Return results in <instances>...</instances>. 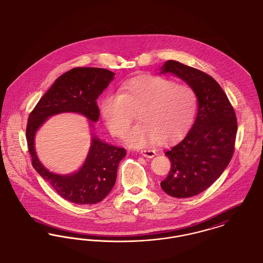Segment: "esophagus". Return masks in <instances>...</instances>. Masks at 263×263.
Instances as JSON below:
<instances>
[{
  "label": "esophagus",
  "mask_w": 263,
  "mask_h": 263,
  "mask_svg": "<svg viewBox=\"0 0 263 263\" xmlns=\"http://www.w3.org/2000/svg\"><path fill=\"white\" fill-rule=\"evenodd\" d=\"M141 154L144 156V157H147V158H153V157L156 155V152H155V150L144 149V150H141Z\"/></svg>",
  "instance_id": "esophagus-1"
}]
</instances>
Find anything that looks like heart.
I'll return each mask as SVG.
<instances>
[{
	"mask_svg": "<svg viewBox=\"0 0 263 263\" xmlns=\"http://www.w3.org/2000/svg\"><path fill=\"white\" fill-rule=\"evenodd\" d=\"M196 109L197 96L190 86L158 76L126 82L118 94L107 95L101 103L102 117L116 137L125 135L137 112L139 123L126 136V143L134 147L179 138L190 127Z\"/></svg>",
	"mask_w": 263,
	"mask_h": 263,
	"instance_id": "1",
	"label": "heart"
}]
</instances>
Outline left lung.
I'll list each match as a JSON object with an SVG mask.
<instances>
[{"mask_svg": "<svg viewBox=\"0 0 263 263\" xmlns=\"http://www.w3.org/2000/svg\"><path fill=\"white\" fill-rule=\"evenodd\" d=\"M160 73L179 77L198 99L192 128L182 141L165 152L171 169L160 183L168 195L187 198L210 187L229 164L237 132L236 115L220 85L208 74L173 60L165 62Z\"/></svg>", "mask_w": 263, "mask_h": 263, "instance_id": "left-lung-1", "label": "left lung"}]
</instances>
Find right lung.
I'll list each match as a JSON object with an SVG mask.
<instances>
[{"label": "right lung", "instance_id": "right-lung-1", "mask_svg": "<svg viewBox=\"0 0 263 263\" xmlns=\"http://www.w3.org/2000/svg\"><path fill=\"white\" fill-rule=\"evenodd\" d=\"M114 75L102 68H74L54 82L29 115L26 137L32 165L62 198L70 202L83 205L102 201L115 184L118 165L126 156V150L107 144L93 134L81 168L69 175H59L50 172L39 161L35 151L36 132L49 117L65 112L79 113L90 121H98L100 112L96 100Z\"/></svg>", "mask_w": 263, "mask_h": 263}]
</instances>
